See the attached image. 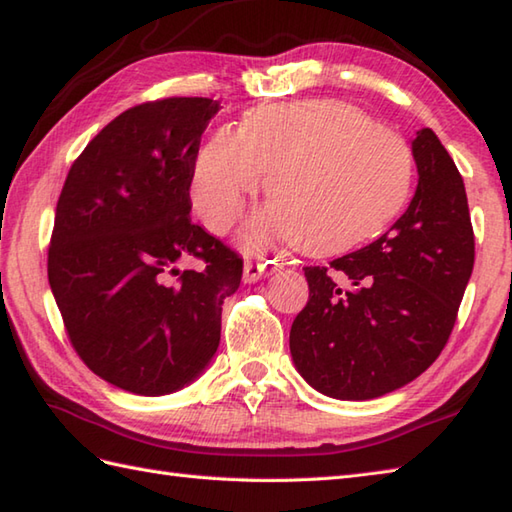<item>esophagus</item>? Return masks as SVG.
Segmentation results:
<instances>
[{
	"label": "esophagus",
	"instance_id": "1",
	"mask_svg": "<svg viewBox=\"0 0 512 512\" xmlns=\"http://www.w3.org/2000/svg\"><path fill=\"white\" fill-rule=\"evenodd\" d=\"M277 270V264L275 262H246L244 264V281L246 284H255V281L264 279L268 275H273Z\"/></svg>",
	"mask_w": 512,
	"mask_h": 512
}]
</instances>
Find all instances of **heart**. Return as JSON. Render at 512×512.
I'll list each match as a JSON object with an SVG mask.
<instances>
[{"label":"heart","instance_id":"heart-1","mask_svg":"<svg viewBox=\"0 0 512 512\" xmlns=\"http://www.w3.org/2000/svg\"><path fill=\"white\" fill-rule=\"evenodd\" d=\"M413 173L405 140L341 101L270 105L239 132L220 129L200 149L191 198L222 233L262 187L273 204L246 228L250 244L299 239L308 253H339L394 220Z\"/></svg>","mask_w":512,"mask_h":512}]
</instances>
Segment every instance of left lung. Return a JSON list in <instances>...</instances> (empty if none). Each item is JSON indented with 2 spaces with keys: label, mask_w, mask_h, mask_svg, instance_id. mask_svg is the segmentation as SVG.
<instances>
[{
  "label": "left lung",
  "mask_w": 512,
  "mask_h": 512,
  "mask_svg": "<svg viewBox=\"0 0 512 512\" xmlns=\"http://www.w3.org/2000/svg\"><path fill=\"white\" fill-rule=\"evenodd\" d=\"M411 154L418 187L394 226L330 268H303L310 299L290 328V354L303 380L330 398L372 400L418 378L447 345L473 273L458 167L429 127Z\"/></svg>",
  "instance_id": "obj_1"
}]
</instances>
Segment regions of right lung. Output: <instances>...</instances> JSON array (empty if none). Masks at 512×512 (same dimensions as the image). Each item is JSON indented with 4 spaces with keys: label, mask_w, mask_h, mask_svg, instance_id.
<instances>
[{
    "label": "right lung",
    "mask_w": 512,
    "mask_h": 512,
    "mask_svg": "<svg viewBox=\"0 0 512 512\" xmlns=\"http://www.w3.org/2000/svg\"><path fill=\"white\" fill-rule=\"evenodd\" d=\"M220 103L200 96L136 105L96 134L65 178L48 281L76 354L138 396L193 383L220 345L222 303L242 257L191 222L202 132ZM200 258L202 271H180Z\"/></svg>",
    "instance_id": "1"
}]
</instances>
